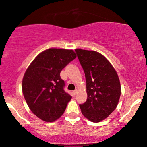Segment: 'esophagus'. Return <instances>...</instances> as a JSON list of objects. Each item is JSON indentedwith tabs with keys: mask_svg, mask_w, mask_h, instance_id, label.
Masks as SVG:
<instances>
[{
	"mask_svg": "<svg viewBox=\"0 0 147 147\" xmlns=\"http://www.w3.org/2000/svg\"><path fill=\"white\" fill-rule=\"evenodd\" d=\"M77 91H78V90H77V89H75V90L73 91V94H74V95H76V94H77Z\"/></svg>",
	"mask_w": 147,
	"mask_h": 147,
	"instance_id": "esophagus-1",
	"label": "esophagus"
}]
</instances>
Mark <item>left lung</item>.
<instances>
[{
  "mask_svg": "<svg viewBox=\"0 0 147 147\" xmlns=\"http://www.w3.org/2000/svg\"><path fill=\"white\" fill-rule=\"evenodd\" d=\"M86 81V102L80 104L82 114L88 120L99 122L117 107L121 86L115 68L105 57L93 50L76 49Z\"/></svg>",
  "mask_w": 147,
  "mask_h": 147,
  "instance_id": "8db88e82",
  "label": "left lung"
}]
</instances>
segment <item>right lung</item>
Instances as JSON below:
<instances>
[{"instance_id":"add662e5","label":"right lung","mask_w":147,"mask_h":147,"mask_svg":"<svg viewBox=\"0 0 147 147\" xmlns=\"http://www.w3.org/2000/svg\"><path fill=\"white\" fill-rule=\"evenodd\" d=\"M76 57L72 50L48 49L37 55L25 71L23 96L32 112L42 120L55 122L71 100V96L64 91L60 72Z\"/></svg>"}]
</instances>
